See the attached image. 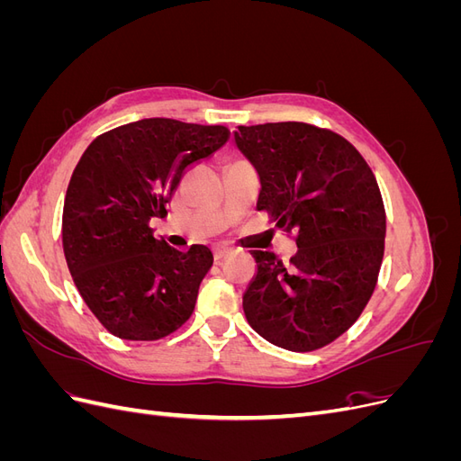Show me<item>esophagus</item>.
<instances>
[{
    "label": "esophagus",
    "mask_w": 461,
    "mask_h": 461,
    "mask_svg": "<svg viewBox=\"0 0 461 461\" xmlns=\"http://www.w3.org/2000/svg\"><path fill=\"white\" fill-rule=\"evenodd\" d=\"M230 254V248L229 246H215L213 248V258L215 261H221L222 258H227Z\"/></svg>",
    "instance_id": "34e87169"
}]
</instances>
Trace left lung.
Here are the masks:
<instances>
[{
  "mask_svg": "<svg viewBox=\"0 0 461 461\" xmlns=\"http://www.w3.org/2000/svg\"><path fill=\"white\" fill-rule=\"evenodd\" d=\"M232 142L258 173V209L296 232L298 246L290 265L249 252L258 271L242 296L248 323L285 350H317L356 323L375 290L386 234L379 185L346 138L312 124L236 127Z\"/></svg>",
  "mask_w": 461,
  "mask_h": 461,
  "instance_id": "obj_1",
  "label": "left lung"
}]
</instances>
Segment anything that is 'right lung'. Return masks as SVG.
<instances>
[{
    "mask_svg": "<svg viewBox=\"0 0 461 461\" xmlns=\"http://www.w3.org/2000/svg\"><path fill=\"white\" fill-rule=\"evenodd\" d=\"M221 124L142 119L104 132L82 153L63 205V252L97 321L122 340H158L186 323L213 263L159 240L149 222L165 217L185 169L227 142Z\"/></svg>",
    "mask_w": 461,
    "mask_h": 461,
    "instance_id": "add662e5",
    "label": "right lung"
}]
</instances>
